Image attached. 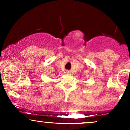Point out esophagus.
<instances>
[{"label":"esophagus","mask_w":130,"mask_h":130,"mask_svg":"<svg viewBox=\"0 0 130 130\" xmlns=\"http://www.w3.org/2000/svg\"><path fill=\"white\" fill-rule=\"evenodd\" d=\"M66 73H67V74H70V71H66Z\"/></svg>","instance_id":"1"}]
</instances>
